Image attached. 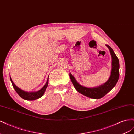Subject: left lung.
Returning a JSON list of instances; mask_svg holds the SVG:
<instances>
[{"label":"left lung","mask_w":134,"mask_h":134,"mask_svg":"<svg viewBox=\"0 0 134 134\" xmlns=\"http://www.w3.org/2000/svg\"><path fill=\"white\" fill-rule=\"evenodd\" d=\"M106 46L109 50L112 56V70L111 75L106 83L100 85L98 87L92 88H87L79 84L74 77L71 73H69L71 82L73 84L75 90L81 94L86 96L89 98L93 99L101 98L109 91H111L112 89L116 86L117 81L119 80L120 75V64L119 59L117 58L112 48L107 44H106Z\"/></svg>","instance_id":"left-lung-1"}]
</instances>
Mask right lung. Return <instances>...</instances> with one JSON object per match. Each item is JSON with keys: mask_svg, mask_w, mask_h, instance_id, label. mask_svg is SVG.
<instances>
[{"mask_svg": "<svg viewBox=\"0 0 134 134\" xmlns=\"http://www.w3.org/2000/svg\"><path fill=\"white\" fill-rule=\"evenodd\" d=\"M10 79L12 84V86H13L16 92L18 93V94L23 99L27 100H34L38 99L40 98V97H41L44 93V92H45L46 89L47 87L48 84V77L46 83L41 89V90L37 91V92H26L25 91L21 90V89L18 88L17 86H15V84L13 83V81H12V80L10 78Z\"/></svg>", "mask_w": 134, "mask_h": 134, "instance_id": "right-lung-1", "label": "right lung"}]
</instances>
